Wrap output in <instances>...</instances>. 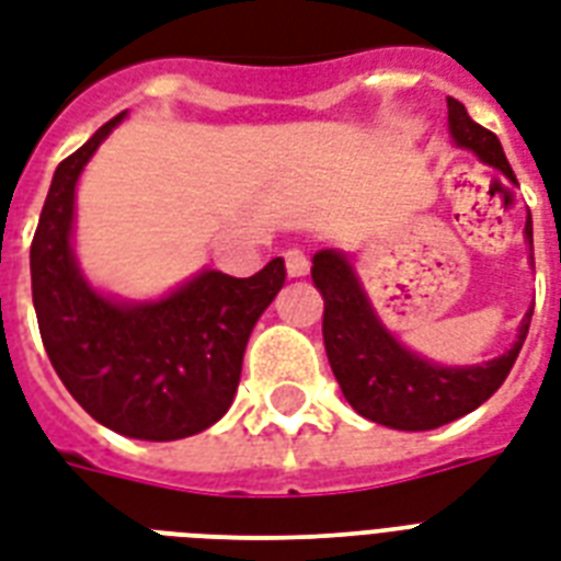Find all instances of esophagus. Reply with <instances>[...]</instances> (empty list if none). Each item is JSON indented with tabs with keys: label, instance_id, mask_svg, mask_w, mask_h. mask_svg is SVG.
Instances as JSON below:
<instances>
[{
	"label": "esophagus",
	"instance_id": "1",
	"mask_svg": "<svg viewBox=\"0 0 561 561\" xmlns=\"http://www.w3.org/2000/svg\"><path fill=\"white\" fill-rule=\"evenodd\" d=\"M309 255L302 250H288L285 252V271H288V276H306L309 273Z\"/></svg>",
	"mask_w": 561,
	"mask_h": 561
}]
</instances>
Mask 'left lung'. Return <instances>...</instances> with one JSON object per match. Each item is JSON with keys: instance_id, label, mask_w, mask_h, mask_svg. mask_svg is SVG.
I'll return each mask as SVG.
<instances>
[{"instance_id": "obj_1", "label": "left lung", "mask_w": 561, "mask_h": 561, "mask_svg": "<svg viewBox=\"0 0 561 561\" xmlns=\"http://www.w3.org/2000/svg\"><path fill=\"white\" fill-rule=\"evenodd\" d=\"M447 123L459 147L473 149L485 164L518 182L497 135L473 123L465 105L453 96H447ZM524 234L533 247V217H527ZM311 279L323 294V344L347 403L367 421L403 433L438 430L485 403L506 382L533 320V311H527L518 341L500 358L485 365L444 367L414 356L379 323L353 264L341 252L320 250L311 259Z\"/></svg>"}]
</instances>
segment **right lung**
I'll return each instance as SVG.
<instances>
[{"mask_svg":"<svg viewBox=\"0 0 561 561\" xmlns=\"http://www.w3.org/2000/svg\"><path fill=\"white\" fill-rule=\"evenodd\" d=\"M119 119L55 170L32 241V299L55 374L93 421L140 442H176L229 412L243 350L285 285V262L250 279L203 271L158 302L96 294L72 255V203L79 173Z\"/></svg>","mask_w":561,"mask_h":561,"instance_id":"1","label":"right lung"}]
</instances>
